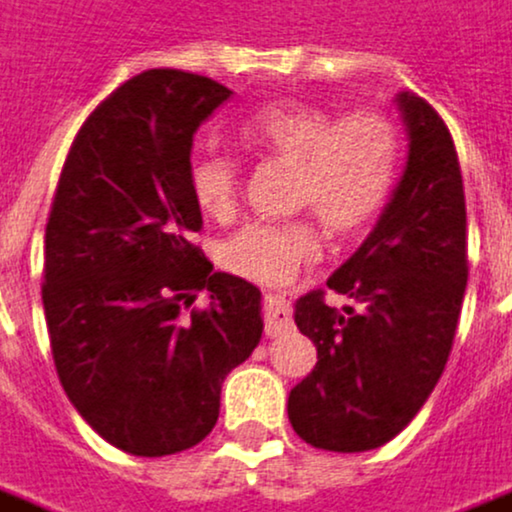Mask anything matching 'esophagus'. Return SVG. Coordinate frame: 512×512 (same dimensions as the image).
<instances>
[{
  "mask_svg": "<svg viewBox=\"0 0 512 512\" xmlns=\"http://www.w3.org/2000/svg\"><path fill=\"white\" fill-rule=\"evenodd\" d=\"M264 331H267V337H281V334L292 331L290 301L278 292L264 295Z\"/></svg>",
  "mask_w": 512,
  "mask_h": 512,
  "instance_id": "obj_1",
  "label": "esophagus"
}]
</instances>
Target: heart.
<instances>
[{"mask_svg": "<svg viewBox=\"0 0 512 512\" xmlns=\"http://www.w3.org/2000/svg\"><path fill=\"white\" fill-rule=\"evenodd\" d=\"M256 158L292 164V203L309 206L331 234H357L387 203L398 167L396 125L373 108L334 116L315 102H273L234 130ZM242 169L231 155L200 153L189 164V192L211 220H228L239 203ZM320 250L309 217L248 222L220 245V264L253 284H287Z\"/></svg>", "mask_w": 512, "mask_h": 512, "instance_id": "heart-1", "label": "heart"}]
</instances>
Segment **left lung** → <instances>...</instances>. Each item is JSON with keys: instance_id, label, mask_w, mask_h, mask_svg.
Returning <instances> with one entry per match:
<instances>
[{"instance_id": "1", "label": "left lung", "mask_w": 512, "mask_h": 512, "mask_svg": "<svg viewBox=\"0 0 512 512\" xmlns=\"http://www.w3.org/2000/svg\"><path fill=\"white\" fill-rule=\"evenodd\" d=\"M410 153L376 228L323 290L295 303L317 348L315 370L287 401L292 429L326 451H370L418 415L446 368L468 284L463 175L438 111L410 91L396 97Z\"/></svg>"}]
</instances>
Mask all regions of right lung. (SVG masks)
<instances>
[{
	"label": "right lung",
	"instance_id": "obj_1",
	"mask_svg": "<svg viewBox=\"0 0 512 512\" xmlns=\"http://www.w3.org/2000/svg\"><path fill=\"white\" fill-rule=\"evenodd\" d=\"M231 94L181 69L130 77L83 122L49 211L41 298L58 379L136 457L206 438L225 376L262 340V292L192 242V139ZM200 289L210 306L192 310Z\"/></svg>",
	"mask_w": 512,
	"mask_h": 512
}]
</instances>
